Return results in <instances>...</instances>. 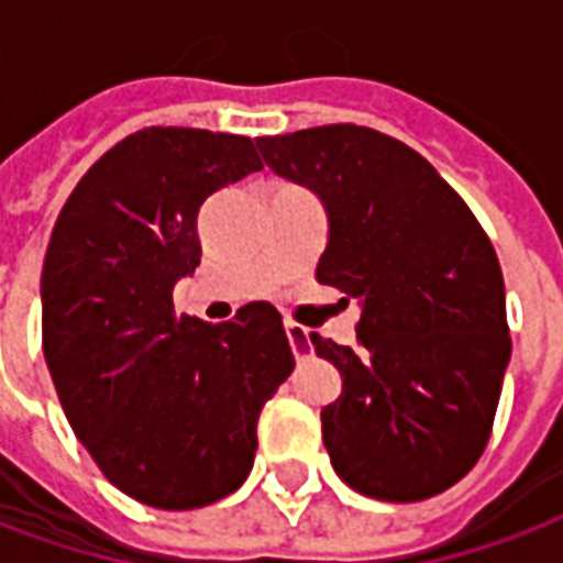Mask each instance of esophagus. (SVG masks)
<instances>
[{
	"mask_svg": "<svg viewBox=\"0 0 563 563\" xmlns=\"http://www.w3.org/2000/svg\"><path fill=\"white\" fill-rule=\"evenodd\" d=\"M286 336H289V345H292L295 357H303L310 352V336H307V331H303L301 324L286 322Z\"/></svg>",
	"mask_w": 563,
	"mask_h": 563,
	"instance_id": "esophagus-1",
	"label": "esophagus"
}]
</instances>
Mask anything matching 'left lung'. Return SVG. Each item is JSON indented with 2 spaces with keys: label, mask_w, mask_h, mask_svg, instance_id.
Returning <instances> with one entry per match:
<instances>
[{
  "label": "left lung",
  "mask_w": 563,
  "mask_h": 563,
  "mask_svg": "<svg viewBox=\"0 0 563 563\" xmlns=\"http://www.w3.org/2000/svg\"><path fill=\"white\" fill-rule=\"evenodd\" d=\"M331 235L316 277L361 303L357 345L310 334L343 376L322 409L334 472L382 501H423L481 460L510 361L504 277L472 208L427 157L361 124L260 136Z\"/></svg>",
  "instance_id": "1"
}]
</instances>
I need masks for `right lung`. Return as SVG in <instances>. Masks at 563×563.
<instances>
[{"label":"right lung","instance_id":"right-lung-1","mask_svg":"<svg viewBox=\"0 0 563 563\" xmlns=\"http://www.w3.org/2000/svg\"><path fill=\"white\" fill-rule=\"evenodd\" d=\"M256 169L250 136L143 128L77 181L49 235L41 340L62 409L103 477L157 510L247 481L262 409L295 366L268 301L220 324L173 307L202 256V202Z\"/></svg>","mask_w":563,"mask_h":563}]
</instances>
